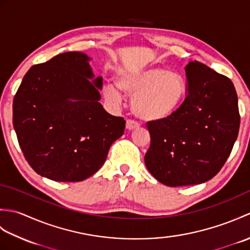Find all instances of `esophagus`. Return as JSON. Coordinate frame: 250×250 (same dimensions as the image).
Segmentation results:
<instances>
[{
    "label": "esophagus",
    "mask_w": 250,
    "mask_h": 250,
    "mask_svg": "<svg viewBox=\"0 0 250 250\" xmlns=\"http://www.w3.org/2000/svg\"><path fill=\"white\" fill-rule=\"evenodd\" d=\"M125 128H126V130L132 131V130L139 129V128H140V125L137 124V122L134 121V120L128 119V120H126V124H125Z\"/></svg>",
    "instance_id": "obj_1"
}]
</instances>
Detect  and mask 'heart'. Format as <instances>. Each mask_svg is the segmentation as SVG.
I'll list each match as a JSON object with an SVG mask.
<instances>
[{
	"mask_svg": "<svg viewBox=\"0 0 250 250\" xmlns=\"http://www.w3.org/2000/svg\"><path fill=\"white\" fill-rule=\"evenodd\" d=\"M116 86L104 89V99L117 106L124 101L121 92L130 95L132 111L145 121L169 118L179 108L187 92L185 79L179 73L159 65L121 68L117 74Z\"/></svg>",
	"mask_w": 250,
	"mask_h": 250,
	"instance_id": "b5f03b06",
	"label": "heart"
}]
</instances>
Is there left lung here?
I'll return each instance as SVG.
<instances>
[{
    "instance_id": "8db88e82",
    "label": "left lung",
    "mask_w": 250,
    "mask_h": 250,
    "mask_svg": "<svg viewBox=\"0 0 250 250\" xmlns=\"http://www.w3.org/2000/svg\"><path fill=\"white\" fill-rule=\"evenodd\" d=\"M187 97L167 119L148 122V171L169 187L206 183L224 167L240 129L237 94L229 78L198 61L185 67Z\"/></svg>"
}]
</instances>
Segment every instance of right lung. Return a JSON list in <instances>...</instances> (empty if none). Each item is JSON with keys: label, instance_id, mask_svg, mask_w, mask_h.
<instances>
[{"label": "right lung", "instance_id": "obj_1", "mask_svg": "<svg viewBox=\"0 0 250 250\" xmlns=\"http://www.w3.org/2000/svg\"><path fill=\"white\" fill-rule=\"evenodd\" d=\"M83 52L32 66L13 102V125L30 167L55 182H83L103 166L125 121L100 103L103 78Z\"/></svg>", "mask_w": 250, "mask_h": 250}]
</instances>
